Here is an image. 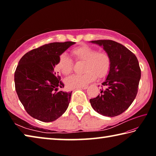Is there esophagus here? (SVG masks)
Returning <instances> with one entry per match:
<instances>
[{
	"instance_id": "34e87169",
	"label": "esophagus",
	"mask_w": 156,
	"mask_h": 156,
	"mask_svg": "<svg viewBox=\"0 0 156 156\" xmlns=\"http://www.w3.org/2000/svg\"><path fill=\"white\" fill-rule=\"evenodd\" d=\"M87 88H88V87H87V86H86V87H84L79 88V89H87Z\"/></svg>"
}]
</instances>
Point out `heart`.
<instances>
[{"instance_id":"b5f03b06","label":"heart","mask_w":156,"mask_h":156,"mask_svg":"<svg viewBox=\"0 0 156 156\" xmlns=\"http://www.w3.org/2000/svg\"><path fill=\"white\" fill-rule=\"evenodd\" d=\"M72 54L77 61L84 62L83 74H77L67 78L66 84L69 88L79 89L88 85L95 80L96 76L101 78L106 76L111 67V58L108 53L97 51L87 45L76 47L72 50ZM56 67L62 74L69 75L73 69V61L66 54L60 56Z\"/></svg>"}]
</instances>
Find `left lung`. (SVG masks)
Returning <instances> with one entry per match:
<instances>
[{
  "label": "left lung",
  "instance_id": "1",
  "mask_svg": "<svg viewBox=\"0 0 156 156\" xmlns=\"http://www.w3.org/2000/svg\"><path fill=\"white\" fill-rule=\"evenodd\" d=\"M102 47L111 58V67L100 94L90 99L93 109L100 114L114 117L122 113L138 93L141 71L135 54L122 44L111 40L90 41Z\"/></svg>",
  "mask_w": 156,
  "mask_h": 156
}]
</instances>
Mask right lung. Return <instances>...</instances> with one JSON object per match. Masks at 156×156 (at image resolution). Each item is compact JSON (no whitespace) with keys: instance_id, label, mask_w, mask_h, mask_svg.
Segmentation results:
<instances>
[{"instance_id":"obj_1","label":"right lung","mask_w":156,"mask_h":156,"mask_svg":"<svg viewBox=\"0 0 156 156\" xmlns=\"http://www.w3.org/2000/svg\"><path fill=\"white\" fill-rule=\"evenodd\" d=\"M76 43H52L27 52L14 73L15 88L20 101L31 117L49 122L60 118L68 108L72 91L64 87L55 67L60 55Z\"/></svg>"}]
</instances>
